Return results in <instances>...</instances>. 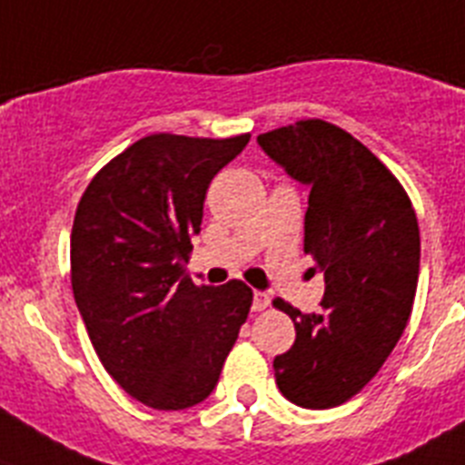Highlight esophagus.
<instances>
[{
  "mask_svg": "<svg viewBox=\"0 0 465 465\" xmlns=\"http://www.w3.org/2000/svg\"><path fill=\"white\" fill-rule=\"evenodd\" d=\"M269 302H272V298H269V292H264V291H255V292H252V310H255V312L267 310Z\"/></svg>",
  "mask_w": 465,
  "mask_h": 465,
  "instance_id": "1",
  "label": "esophagus"
}]
</instances>
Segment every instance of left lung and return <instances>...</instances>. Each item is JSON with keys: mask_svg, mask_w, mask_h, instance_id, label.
Instances as JSON below:
<instances>
[{"mask_svg": "<svg viewBox=\"0 0 465 465\" xmlns=\"http://www.w3.org/2000/svg\"><path fill=\"white\" fill-rule=\"evenodd\" d=\"M257 143L310 189L305 252L326 283L317 314L274 300L295 323V342L274 359L276 385L298 407H338L376 376L407 326L420 264L416 213L388 167L335 124L300 120Z\"/></svg>", "mask_w": 465, "mask_h": 465, "instance_id": "8db88e82", "label": "left lung"}]
</instances>
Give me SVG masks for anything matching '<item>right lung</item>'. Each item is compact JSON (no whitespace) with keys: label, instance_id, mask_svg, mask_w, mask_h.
<instances>
[{"label":"right lung","instance_id":"add662e5","mask_svg":"<svg viewBox=\"0 0 465 465\" xmlns=\"http://www.w3.org/2000/svg\"><path fill=\"white\" fill-rule=\"evenodd\" d=\"M248 142L143 136L89 182L77 205V310L104 369L151 409L208 400L251 312L243 281L196 286L184 276L210 182Z\"/></svg>","mask_w":465,"mask_h":465}]
</instances>
